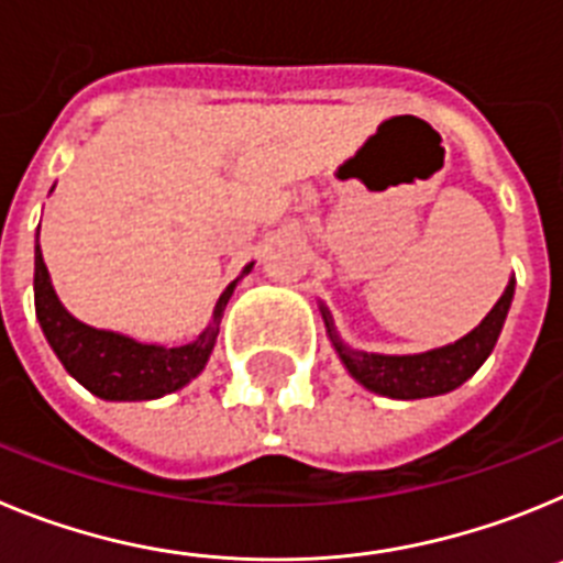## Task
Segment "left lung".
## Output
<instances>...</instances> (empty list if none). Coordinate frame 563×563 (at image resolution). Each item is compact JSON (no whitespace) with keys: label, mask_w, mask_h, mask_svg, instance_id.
Wrapping results in <instances>:
<instances>
[{"label":"left lung","mask_w":563,"mask_h":563,"mask_svg":"<svg viewBox=\"0 0 563 563\" xmlns=\"http://www.w3.org/2000/svg\"><path fill=\"white\" fill-rule=\"evenodd\" d=\"M514 292L516 278H510L501 298L494 305V310L482 318L479 327H474L460 341L429 352H417V355H380V352L352 350L350 343H343V338L338 335L335 321L324 305H321V318H324L327 335H330L338 357L363 389L391 397V400H420V397L449 395L467 377L476 375V369L487 361L499 341Z\"/></svg>","instance_id":"obj_1"}]
</instances>
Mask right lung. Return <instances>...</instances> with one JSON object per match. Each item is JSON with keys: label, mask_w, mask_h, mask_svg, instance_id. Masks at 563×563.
Listing matches in <instances>:
<instances>
[{"label": "right lung", "mask_w": 563, "mask_h": 563, "mask_svg": "<svg viewBox=\"0 0 563 563\" xmlns=\"http://www.w3.org/2000/svg\"><path fill=\"white\" fill-rule=\"evenodd\" d=\"M253 271V262L245 265L242 276ZM239 276V278H242ZM239 278L222 290L220 301L213 307L211 324L183 346H161V343H143L112 330L78 321L67 307L58 301L47 265L42 258V247L36 239V273H33V298H36V318L42 324L44 338L53 346L64 369L92 391L101 400L132 402L157 400L163 395L183 389L194 377L206 369L213 343L220 335V321L228 301L233 296Z\"/></svg>", "instance_id": "add662e5"}]
</instances>
